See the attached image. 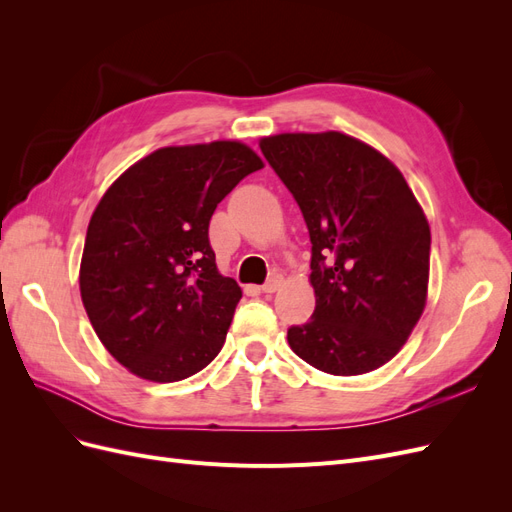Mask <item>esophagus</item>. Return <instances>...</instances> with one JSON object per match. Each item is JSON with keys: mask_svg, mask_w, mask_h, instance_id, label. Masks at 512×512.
<instances>
[{"mask_svg": "<svg viewBox=\"0 0 512 512\" xmlns=\"http://www.w3.org/2000/svg\"><path fill=\"white\" fill-rule=\"evenodd\" d=\"M280 286H282V277L280 275H273V277H269V280L260 286V290L265 292V294H271V292H275V290H280Z\"/></svg>", "mask_w": 512, "mask_h": 512, "instance_id": "esophagus-1", "label": "esophagus"}]
</instances>
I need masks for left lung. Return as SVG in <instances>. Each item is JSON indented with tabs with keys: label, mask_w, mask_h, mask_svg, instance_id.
I'll return each mask as SVG.
<instances>
[{
	"label": "left lung",
	"mask_w": 512,
	"mask_h": 512,
	"mask_svg": "<svg viewBox=\"0 0 512 512\" xmlns=\"http://www.w3.org/2000/svg\"><path fill=\"white\" fill-rule=\"evenodd\" d=\"M262 156L297 200L312 241L316 309L292 352L333 376L389 363L421 318L431 232L397 166L342 132L275 134Z\"/></svg>",
	"instance_id": "1"
}]
</instances>
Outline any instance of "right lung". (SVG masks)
Segmentation results:
<instances>
[{
  "instance_id": "add662e5",
  "label": "right lung",
  "mask_w": 512,
  "mask_h": 512,
  "mask_svg": "<svg viewBox=\"0 0 512 512\" xmlns=\"http://www.w3.org/2000/svg\"><path fill=\"white\" fill-rule=\"evenodd\" d=\"M262 160L237 141L162 147L130 166L91 215L81 299L134 376L177 382L224 346L241 288L215 265L211 215Z\"/></svg>"
}]
</instances>
